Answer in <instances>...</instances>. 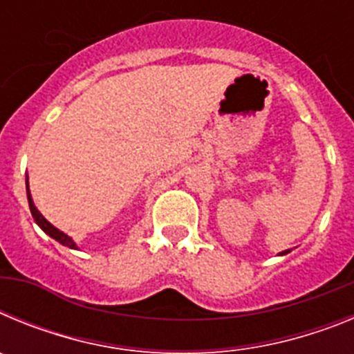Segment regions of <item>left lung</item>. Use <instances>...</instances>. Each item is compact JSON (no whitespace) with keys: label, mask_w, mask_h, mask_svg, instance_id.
<instances>
[{"label":"left lung","mask_w":354,"mask_h":354,"mask_svg":"<svg viewBox=\"0 0 354 354\" xmlns=\"http://www.w3.org/2000/svg\"><path fill=\"white\" fill-rule=\"evenodd\" d=\"M290 252V250H283V252H280V253H278V255H287V253H289Z\"/></svg>","instance_id":"obj_1"}]
</instances>
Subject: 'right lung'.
I'll return each mask as SVG.
<instances>
[{
	"label": "right lung",
	"instance_id": "add662e5",
	"mask_svg": "<svg viewBox=\"0 0 354 354\" xmlns=\"http://www.w3.org/2000/svg\"><path fill=\"white\" fill-rule=\"evenodd\" d=\"M26 193H28V204H30V211H31V216H33V220H35V223L39 225L40 228H42L44 232L48 234L49 237H53L55 241H58L60 245L67 246V248L71 250H77V245L74 243V239H72L71 236H67L65 232H62L60 228H56L55 225L49 223L46 218H44L42 214H40L39 209L35 207V204H33V198H31V193H30V184H28V179H26Z\"/></svg>",
	"mask_w": 354,
	"mask_h": 354
}]
</instances>
